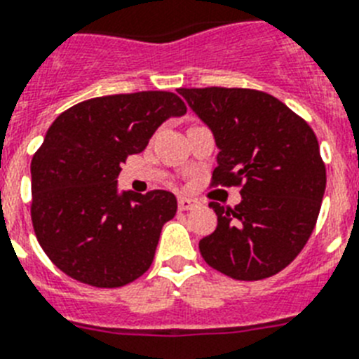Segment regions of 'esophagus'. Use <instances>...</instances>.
I'll list each match as a JSON object with an SVG mask.
<instances>
[{
  "mask_svg": "<svg viewBox=\"0 0 359 359\" xmlns=\"http://www.w3.org/2000/svg\"><path fill=\"white\" fill-rule=\"evenodd\" d=\"M198 206L197 198H189V197H180L179 198V210L182 212H188V210H195Z\"/></svg>",
  "mask_w": 359,
  "mask_h": 359,
  "instance_id": "esophagus-1",
  "label": "esophagus"
}]
</instances>
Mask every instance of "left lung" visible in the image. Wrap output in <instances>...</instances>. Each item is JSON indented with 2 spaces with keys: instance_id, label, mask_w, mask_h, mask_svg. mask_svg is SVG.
Here are the masks:
<instances>
[{
  "instance_id": "1",
  "label": "left lung",
  "mask_w": 359,
  "mask_h": 359,
  "mask_svg": "<svg viewBox=\"0 0 359 359\" xmlns=\"http://www.w3.org/2000/svg\"><path fill=\"white\" fill-rule=\"evenodd\" d=\"M219 147L210 186H239L236 208L210 203L217 228L198 243L217 272L239 281L276 276L318 221L327 170L314 131L276 96L241 87L179 89Z\"/></svg>"
}]
</instances>
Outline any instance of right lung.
Listing matches in <instances>:
<instances>
[{
	"label": "right lung",
	"instance_id": "obj_1",
	"mask_svg": "<svg viewBox=\"0 0 359 359\" xmlns=\"http://www.w3.org/2000/svg\"><path fill=\"white\" fill-rule=\"evenodd\" d=\"M184 113L175 93L140 91L80 102L54 120L31 162V219L36 239L63 273L116 288L151 266L177 198L165 189L118 195L116 177L164 120Z\"/></svg>",
	"mask_w": 359,
	"mask_h": 359
}]
</instances>
